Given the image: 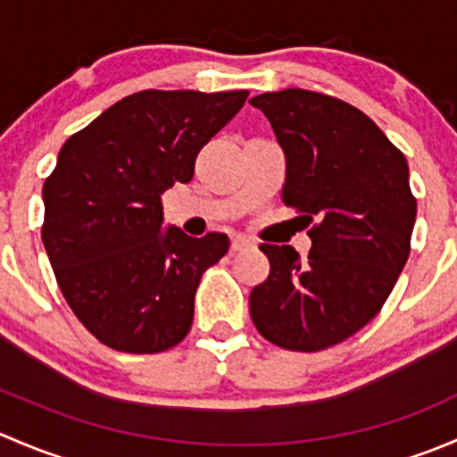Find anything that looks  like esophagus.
<instances>
[{
  "label": "esophagus",
  "instance_id": "esophagus-1",
  "mask_svg": "<svg viewBox=\"0 0 457 457\" xmlns=\"http://www.w3.org/2000/svg\"><path fill=\"white\" fill-rule=\"evenodd\" d=\"M254 245V243L250 241V238L247 237H241V234H237V237H232V252H241V250H245V247H252Z\"/></svg>",
  "mask_w": 457,
  "mask_h": 457
}]
</instances>
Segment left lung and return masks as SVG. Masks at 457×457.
<instances>
[{
    "mask_svg": "<svg viewBox=\"0 0 457 457\" xmlns=\"http://www.w3.org/2000/svg\"><path fill=\"white\" fill-rule=\"evenodd\" d=\"M285 152L283 203L312 225L307 262L262 243L270 276L250 294L258 334L292 352H320L367 325L389 298L409 252L416 199L409 165L353 105L287 87L250 99Z\"/></svg>",
    "mask_w": 457,
    "mask_h": 457,
    "instance_id": "8db88e82",
    "label": "left lung"
}]
</instances>
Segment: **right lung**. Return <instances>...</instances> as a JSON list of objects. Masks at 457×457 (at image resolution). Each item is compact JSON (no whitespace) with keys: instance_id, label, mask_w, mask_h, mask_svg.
<instances>
[{"instance_id":"add662e5","label":"right lung","mask_w":457,"mask_h":457,"mask_svg":"<svg viewBox=\"0 0 457 457\" xmlns=\"http://www.w3.org/2000/svg\"><path fill=\"white\" fill-rule=\"evenodd\" d=\"M247 90H143L110 105L59 150L44 183L41 241L63 298L99 343L159 353L187 336L225 234L163 232L161 195L195 177L201 147Z\"/></svg>"}]
</instances>
